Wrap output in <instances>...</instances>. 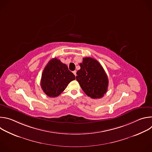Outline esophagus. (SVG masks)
Listing matches in <instances>:
<instances>
[{
  "label": "esophagus",
  "instance_id": "1",
  "mask_svg": "<svg viewBox=\"0 0 152 152\" xmlns=\"http://www.w3.org/2000/svg\"><path fill=\"white\" fill-rule=\"evenodd\" d=\"M73 74L75 75V76H76V71L75 70V71L73 72Z\"/></svg>",
  "mask_w": 152,
  "mask_h": 152
}]
</instances>
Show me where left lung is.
I'll list each match as a JSON object with an SVG mask.
<instances>
[{
    "instance_id": "1",
    "label": "left lung",
    "mask_w": 152,
    "mask_h": 152,
    "mask_svg": "<svg viewBox=\"0 0 152 152\" xmlns=\"http://www.w3.org/2000/svg\"><path fill=\"white\" fill-rule=\"evenodd\" d=\"M79 66L76 80L82 90L92 99L103 97L107 90L108 78L101 64L96 59L86 57Z\"/></svg>"
}]
</instances>
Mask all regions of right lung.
Here are the masks:
<instances>
[{
	"instance_id": "obj_1",
	"label": "right lung",
	"mask_w": 152,
	"mask_h": 152,
	"mask_svg": "<svg viewBox=\"0 0 152 152\" xmlns=\"http://www.w3.org/2000/svg\"><path fill=\"white\" fill-rule=\"evenodd\" d=\"M75 79V76L69 70L67 65L55 58L50 60L44 69L41 86L48 96L55 97L60 95L68 84Z\"/></svg>"
}]
</instances>
